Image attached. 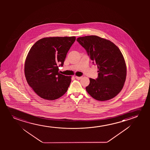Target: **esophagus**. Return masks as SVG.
Instances as JSON below:
<instances>
[{
	"label": "esophagus",
	"mask_w": 150,
	"mask_h": 150,
	"mask_svg": "<svg viewBox=\"0 0 150 150\" xmlns=\"http://www.w3.org/2000/svg\"><path fill=\"white\" fill-rule=\"evenodd\" d=\"M75 78H76V79L80 80V79H81L82 78V77H78V76H75Z\"/></svg>",
	"instance_id": "esophagus-1"
}]
</instances>
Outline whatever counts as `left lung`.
<instances>
[{
    "label": "left lung",
    "mask_w": 150,
    "mask_h": 150,
    "mask_svg": "<svg viewBox=\"0 0 150 150\" xmlns=\"http://www.w3.org/2000/svg\"><path fill=\"white\" fill-rule=\"evenodd\" d=\"M77 41L98 69V77L90 78L87 92L97 100L113 98L121 91L126 78V64L121 51L112 42L95 35L78 37Z\"/></svg>",
    "instance_id": "obj_1"
}]
</instances>
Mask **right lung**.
Returning a JSON list of instances; mask_svg holds the SVG:
<instances>
[{
    "mask_svg": "<svg viewBox=\"0 0 150 150\" xmlns=\"http://www.w3.org/2000/svg\"><path fill=\"white\" fill-rule=\"evenodd\" d=\"M76 37H47L32 47L25 64L29 86L39 96L49 100L59 98L68 90L71 76L58 73Z\"/></svg>",
    "mask_w": 150,
    "mask_h": 150,
    "instance_id": "1",
    "label": "right lung"
}]
</instances>
